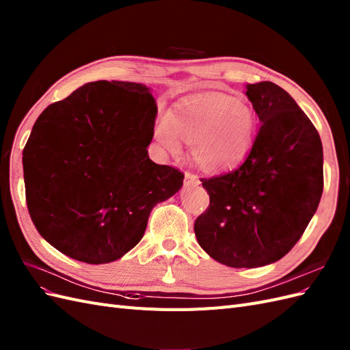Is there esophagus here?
<instances>
[{
  "instance_id": "34e87169",
  "label": "esophagus",
  "mask_w": 350,
  "mask_h": 350,
  "mask_svg": "<svg viewBox=\"0 0 350 350\" xmlns=\"http://www.w3.org/2000/svg\"><path fill=\"white\" fill-rule=\"evenodd\" d=\"M200 181H198V178L190 172H187L184 176V187H190V185H198Z\"/></svg>"
}]
</instances>
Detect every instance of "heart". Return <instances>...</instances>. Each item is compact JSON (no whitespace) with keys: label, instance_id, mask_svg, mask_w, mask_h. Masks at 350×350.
Segmentation results:
<instances>
[{"label":"heart","instance_id":"heart-1","mask_svg":"<svg viewBox=\"0 0 350 350\" xmlns=\"http://www.w3.org/2000/svg\"><path fill=\"white\" fill-rule=\"evenodd\" d=\"M258 120L253 109L224 92H200L178 100L157 122L154 135L169 153L193 144L196 165L207 174L228 172L249 154Z\"/></svg>","mask_w":350,"mask_h":350}]
</instances>
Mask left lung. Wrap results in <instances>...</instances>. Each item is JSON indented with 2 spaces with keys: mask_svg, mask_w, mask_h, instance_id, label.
Here are the masks:
<instances>
[{
  "mask_svg": "<svg viewBox=\"0 0 350 350\" xmlns=\"http://www.w3.org/2000/svg\"><path fill=\"white\" fill-rule=\"evenodd\" d=\"M245 96L260 128L234 172L202 179L211 204L194 222L200 247L231 268H258L293 249L323 196V144L287 91L249 83Z\"/></svg>",
  "mask_w": 350,
  "mask_h": 350,
  "instance_id": "1",
  "label": "left lung"
}]
</instances>
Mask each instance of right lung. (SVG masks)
<instances>
[{
  "label": "right lung",
  "instance_id": "add662e5",
  "mask_svg": "<svg viewBox=\"0 0 350 350\" xmlns=\"http://www.w3.org/2000/svg\"><path fill=\"white\" fill-rule=\"evenodd\" d=\"M156 100L143 83L97 81L53 103L23 150L26 203L42 239L66 256L109 263L146 232L184 174L148 157Z\"/></svg>",
  "mask_w": 350,
  "mask_h": 350
}]
</instances>
